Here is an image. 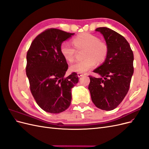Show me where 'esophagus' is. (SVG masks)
I'll use <instances>...</instances> for the list:
<instances>
[{"label": "esophagus", "mask_w": 149, "mask_h": 149, "mask_svg": "<svg viewBox=\"0 0 149 149\" xmlns=\"http://www.w3.org/2000/svg\"><path fill=\"white\" fill-rule=\"evenodd\" d=\"M83 75H86V74H82V73H78V76L79 78L81 77V76H83Z\"/></svg>", "instance_id": "obj_1"}]
</instances>
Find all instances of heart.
Here are the masks:
<instances>
[{
	"instance_id": "b5f03b06",
	"label": "heart",
	"mask_w": 149,
	"mask_h": 149,
	"mask_svg": "<svg viewBox=\"0 0 149 149\" xmlns=\"http://www.w3.org/2000/svg\"><path fill=\"white\" fill-rule=\"evenodd\" d=\"M72 42L78 50L84 49L83 61L76 63L70 66L71 71L78 73H83L95 66L96 61L102 62L107 55L108 48L107 45L96 36L89 33H82L76 36ZM60 53L68 62H72L76 55V50L73 45L66 42H63L60 48Z\"/></svg>"
}]
</instances>
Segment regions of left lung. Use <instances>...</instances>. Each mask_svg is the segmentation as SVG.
I'll return each instance as SVG.
<instances>
[{
	"label": "left lung",
	"instance_id": "1",
	"mask_svg": "<svg viewBox=\"0 0 149 149\" xmlns=\"http://www.w3.org/2000/svg\"><path fill=\"white\" fill-rule=\"evenodd\" d=\"M108 48L103 63L93 71L99 78L89 76L88 89L97 107L112 111L118 107L127 94L134 73V55L126 39L107 27H99Z\"/></svg>",
	"mask_w": 149,
	"mask_h": 149
}]
</instances>
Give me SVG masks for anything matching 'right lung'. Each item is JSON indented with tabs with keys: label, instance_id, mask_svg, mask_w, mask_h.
<instances>
[{
	"label": "right lung",
	"instance_id": "obj_1",
	"mask_svg": "<svg viewBox=\"0 0 149 149\" xmlns=\"http://www.w3.org/2000/svg\"><path fill=\"white\" fill-rule=\"evenodd\" d=\"M74 34L47 30L34 39L26 54L31 93L37 104L49 113H60L69 107L71 89L78 83L76 73L64 77L68 66L60 50L61 44Z\"/></svg>",
	"mask_w": 149,
	"mask_h": 149
}]
</instances>
